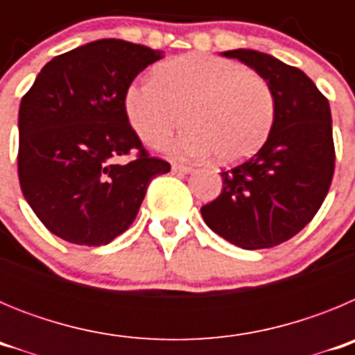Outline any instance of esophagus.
Returning a JSON list of instances; mask_svg holds the SVG:
<instances>
[{"instance_id": "34e87169", "label": "esophagus", "mask_w": 355, "mask_h": 355, "mask_svg": "<svg viewBox=\"0 0 355 355\" xmlns=\"http://www.w3.org/2000/svg\"><path fill=\"white\" fill-rule=\"evenodd\" d=\"M193 171V167L190 165H184V163H172V172L174 174H190Z\"/></svg>"}]
</instances>
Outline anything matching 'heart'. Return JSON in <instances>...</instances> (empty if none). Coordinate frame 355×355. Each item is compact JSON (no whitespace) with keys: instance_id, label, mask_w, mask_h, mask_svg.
Here are the masks:
<instances>
[{"instance_id":"heart-1","label":"heart","mask_w":355,"mask_h":355,"mask_svg":"<svg viewBox=\"0 0 355 355\" xmlns=\"http://www.w3.org/2000/svg\"><path fill=\"white\" fill-rule=\"evenodd\" d=\"M188 128L168 146L178 158L216 153L222 163L252 156L275 121V99L261 76L245 65L206 53H187L155 69V80H139L124 92V114L139 139L159 147L181 119Z\"/></svg>"}]
</instances>
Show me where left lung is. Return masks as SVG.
Here are the masks:
<instances>
[{
	"mask_svg": "<svg viewBox=\"0 0 355 355\" xmlns=\"http://www.w3.org/2000/svg\"><path fill=\"white\" fill-rule=\"evenodd\" d=\"M256 71L275 99L261 149L222 172V192L200 213L213 233L247 250L290 240L324 202L334 174L331 106L300 69L254 49L224 51Z\"/></svg>",
	"mask_w": 355,
	"mask_h": 355,
	"instance_id": "obj_1",
	"label": "left lung"
}]
</instances>
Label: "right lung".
<instances>
[{"label":"right lung","mask_w":355,"mask_h":355,"mask_svg":"<svg viewBox=\"0 0 355 355\" xmlns=\"http://www.w3.org/2000/svg\"><path fill=\"white\" fill-rule=\"evenodd\" d=\"M163 51L101 39L44 65L19 106V183L46 227L99 247L133 224L153 178L171 165L149 158L124 114L128 85ZM131 148L139 158L122 166Z\"/></svg>","instance_id":"1"}]
</instances>
